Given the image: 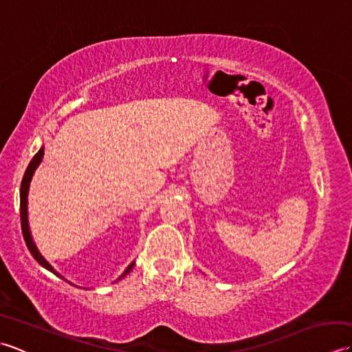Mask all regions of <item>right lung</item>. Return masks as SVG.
<instances>
[{"instance_id":"1","label":"right lung","mask_w":352,"mask_h":352,"mask_svg":"<svg viewBox=\"0 0 352 352\" xmlns=\"http://www.w3.org/2000/svg\"><path fill=\"white\" fill-rule=\"evenodd\" d=\"M42 159H43V148H41L39 151L36 153V155L33 157L32 162H30V164H28V168H27L25 174H24V178H22V183H21V228H22V236H24V241H25L27 248H28L30 252H32V256L34 257V260L37 261V263L42 265L45 269H48V271H51L52 274H56L57 276H60V278H62V275H58V274L54 271V269L51 267V265L48 263V261L41 256V252L37 251L36 245H34L33 239H32V234H30V228H28V219H27V197H28V188H30V182H32V177H33V174H34V170H36L37 166H39V163L42 162ZM133 266H134V263H131L129 267H126L125 272H124L121 276H119V278H124V276H125L126 274H130Z\"/></svg>"}]
</instances>
